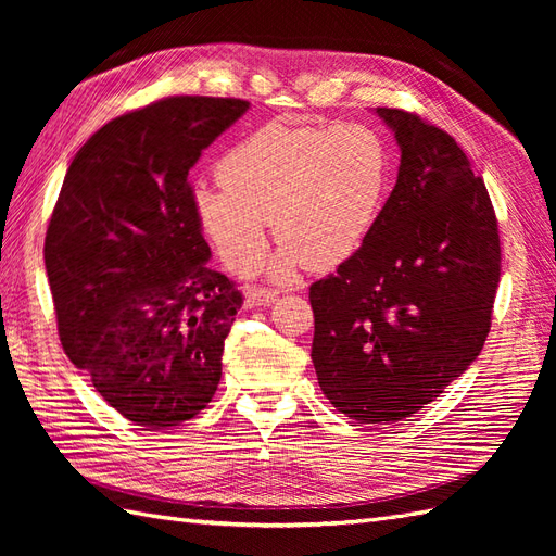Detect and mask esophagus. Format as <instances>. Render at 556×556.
<instances>
[{"mask_svg":"<svg viewBox=\"0 0 556 556\" xmlns=\"http://www.w3.org/2000/svg\"><path fill=\"white\" fill-rule=\"evenodd\" d=\"M276 299L274 290H262V288H252L245 294V306L248 308H260V306H268Z\"/></svg>","mask_w":556,"mask_h":556,"instance_id":"esophagus-1","label":"esophagus"}]
</instances>
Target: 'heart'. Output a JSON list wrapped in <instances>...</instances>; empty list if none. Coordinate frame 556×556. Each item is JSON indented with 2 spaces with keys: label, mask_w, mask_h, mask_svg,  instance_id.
Returning a JSON list of instances; mask_svg holds the SVG:
<instances>
[{
  "label": "heart",
  "mask_w": 556,
  "mask_h": 556,
  "mask_svg": "<svg viewBox=\"0 0 556 556\" xmlns=\"http://www.w3.org/2000/svg\"><path fill=\"white\" fill-rule=\"evenodd\" d=\"M217 180L223 188L192 192V211L225 264L252 271L274 220L282 243L266 271L292 282L308 264L339 266L371 237L390 185V153L380 134L359 123H268L227 150Z\"/></svg>",
  "instance_id": "obj_1"
}]
</instances>
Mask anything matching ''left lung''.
Returning a JSON list of instances; mask_svg holds the SVG:
<instances>
[{
  "instance_id": "left-lung-1",
  "label": "left lung",
  "mask_w": 556,
  "mask_h": 556,
  "mask_svg": "<svg viewBox=\"0 0 556 556\" xmlns=\"http://www.w3.org/2000/svg\"><path fill=\"white\" fill-rule=\"evenodd\" d=\"M401 150L396 185L366 243L311 285V359L336 410L394 425L476 362L501 276L490 194L447 131L376 109Z\"/></svg>"
}]
</instances>
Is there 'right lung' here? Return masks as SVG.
Listing matches in <instances>:
<instances>
[{
  "instance_id": "obj_1",
  "label": "right lung",
  "mask_w": 556,
  "mask_h": 556,
  "mask_svg": "<svg viewBox=\"0 0 556 556\" xmlns=\"http://www.w3.org/2000/svg\"><path fill=\"white\" fill-rule=\"evenodd\" d=\"M250 109L169 97L94 131L64 176L43 260L66 357L148 431L204 410L243 306L213 271L192 211L190 169Z\"/></svg>"
}]
</instances>
